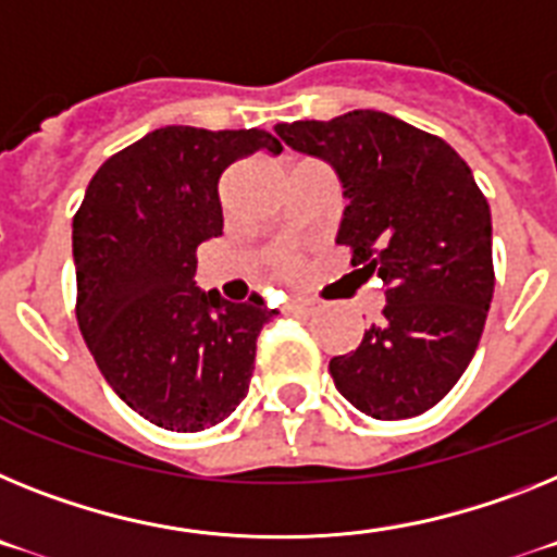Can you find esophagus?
I'll use <instances>...</instances> for the list:
<instances>
[{
  "instance_id": "obj_1",
  "label": "esophagus",
  "mask_w": 557,
  "mask_h": 557,
  "mask_svg": "<svg viewBox=\"0 0 557 557\" xmlns=\"http://www.w3.org/2000/svg\"><path fill=\"white\" fill-rule=\"evenodd\" d=\"M288 311H292V314H311V311H314V306H311V302H292V306H288Z\"/></svg>"
}]
</instances>
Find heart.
<instances>
[{
  "mask_svg": "<svg viewBox=\"0 0 557 557\" xmlns=\"http://www.w3.org/2000/svg\"><path fill=\"white\" fill-rule=\"evenodd\" d=\"M269 265H271V271L277 274V277L294 280L297 274H300V263H297V257L288 255V251H280V255L271 257Z\"/></svg>",
  "mask_w": 557,
  "mask_h": 557,
  "instance_id": "obj_1",
  "label": "heart"
}]
</instances>
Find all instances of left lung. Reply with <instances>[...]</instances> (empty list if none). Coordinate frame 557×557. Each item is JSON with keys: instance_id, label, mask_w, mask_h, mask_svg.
I'll list each match as a JSON object with an SVG mask.
<instances>
[{"instance_id": "8db88e82", "label": "left lung", "mask_w": 557, "mask_h": 557, "mask_svg": "<svg viewBox=\"0 0 557 557\" xmlns=\"http://www.w3.org/2000/svg\"><path fill=\"white\" fill-rule=\"evenodd\" d=\"M274 133L334 166L348 198L336 243L385 286L382 320L357 350L329 362L336 391L382 422L424 413L467 371L487 320V198L450 144L387 112L294 121Z\"/></svg>"}]
</instances>
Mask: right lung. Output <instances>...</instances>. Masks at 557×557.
<instances>
[{
	"label": "right lung",
	"mask_w": 557,
	"mask_h": 557,
	"mask_svg": "<svg viewBox=\"0 0 557 557\" xmlns=\"http://www.w3.org/2000/svg\"><path fill=\"white\" fill-rule=\"evenodd\" d=\"M265 129L161 127L101 163L73 218L76 317L98 371L138 416L198 433L249 394L257 336L277 308L195 286L198 246L223 235L221 175Z\"/></svg>",
	"instance_id": "add662e5"
}]
</instances>
